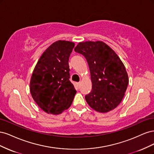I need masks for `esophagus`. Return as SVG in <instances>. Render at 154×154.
I'll return each instance as SVG.
<instances>
[{"mask_svg": "<svg viewBox=\"0 0 154 154\" xmlns=\"http://www.w3.org/2000/svg\"><path fill=\"white\" fill-rule=\"evenodd\" d=\"M80 84H81V83H80V82H78V83H77V85H78V87L80 85Z\"/></svg>", "mask_w": 154, "mask_h": 154, "instance_id": "34e87169", "label": "esophagus"}]
</instances>
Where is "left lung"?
I'll use <instances>...</instances> for the list:
<instances>
[{"label":"left lung","instance_id":"8db88e82","mask_svg":"<svg viewBox=\"0 0 154 154\" xmlns=\"http://www.w3.org/2000/svg\"><path fill=\"white\" fill-rule=\"evenodd\" d=\"M74 51L84 56L90 69L92 85L85 97L87 103L101 113L114 110L122 102L129 82L123 63L102 41L79 42Z\"/></svg>","mask_w":154,"mask_h":154}]
</instances>
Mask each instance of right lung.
Instances as JSON below:
<instances>
[{
    "label": "right lung",
    "instance_id": "1",
    "mask_svg": "<svg viewBox=\"0 0 154 154\" xmlns=\"http://www.w3.org/2000/svg\"><path fill=\"white\" fill-rule=\"evenodd\" d=\"M74 47L72 42H54L42 54L32 71L31 94L46 113L60 114L72 103L76 91L69 80V58Z\"/></svg>",
    "mask_w": 154,
    "mask_h": 154
}]
</instances>
